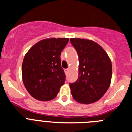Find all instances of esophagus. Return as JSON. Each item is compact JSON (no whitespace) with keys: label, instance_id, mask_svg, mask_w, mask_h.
I'll return each instance as SVG.
<instances>
[{"label":"esophagus","instance_id":"34e87169","mask_svg":"<svg viewBox=\"0 0 132 132\" xmlns=\"http://www.w3.org/2000/svg\"><path fill=\"white\" fill-rule=\"evenodd\" d=\"M69 72V69H65V73H66V74H67Z\"/></svg>","mask_w":132,"mask_h":132}]
</instances>
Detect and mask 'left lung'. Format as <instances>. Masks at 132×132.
<instances>
[{"mask_svg": "<svg viewBox=\"0 0 132 132\" xmlns=\"http://www.w3.org/2000/svg\"><path fill=\"white\" fill-rule=\"evenodd\" d=\"M79 56V77L69 83L73 98L82 104L96 102L110 85L111 61L101 45L93 41L80 38L70 39Z\"/></svg>", "mask_w": 132, "mask_h": 132, "instance_id": "1", "label": "left lung"}]
</instances>
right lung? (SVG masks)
Listing matches in <instances>:
<instances>
[{"label": "right lung", "mask_w": 132, "mask_h": 132, "mask_svg": "<svg viewBox=\"0 0 132 132\" xmlns=\"http://www.w3.org/2000/svg\"><path fill=\"white\" fill-rule=\"evenodd\" d=\"M69 38H49L35 44L26 54L22 67V80L32 97L48 101L56 97L65 83L61 53Z\"/></svg>", "instance_id": "1"}]
</instances>
